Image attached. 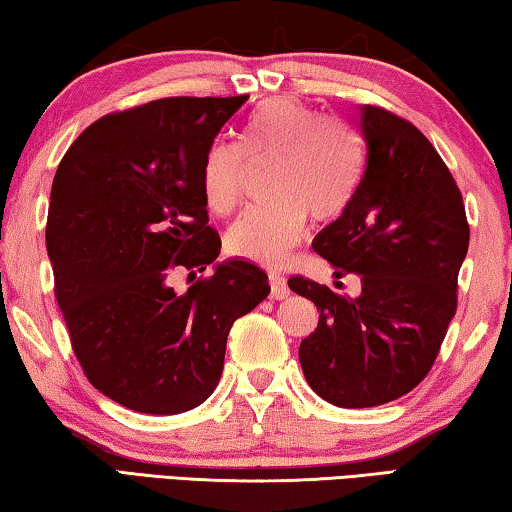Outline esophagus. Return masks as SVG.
<instances>
[{"instance_id": "34e87169", "label": "esophagus", "mask_w": 512, "mask_h": 512, "mask_svg": "<svg viewBox=\"0 0 512 512\" xmlns=\"http://www.w3.org/2000/svg\"><path fill=\"white\" fill-rule=\"evenodd\" d=\"M268 284H271V298L273 300H282L289 296V284L284 280V275L271 271L268 273Z\"/></svg>"}]
</instances>
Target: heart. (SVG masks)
I'll list each match as a JSON object with an SVG mask.
<instances>
[{
    "mask_svg": "<svg viewBox=\"0 0 512 512\" xmlns=\"http://www.w3.org/2000/svg\"><path fill=\"white\" fill-rule=\"evenodd\" d=\"M248 160H271L268 198L250 205L230 225L225 246L232 255L277 266L305 235L307 219H336L357 189L361 149L357 135L336 117H318L289 97L268 99L241 128V142H214L201 167L210 210L225 214L239 203Z\"/></svg>",
    "mask_w": 512,
    "mask_h": 512,
    "instance_id": "heart-1",
    "label": "heart"
}]
</instances>
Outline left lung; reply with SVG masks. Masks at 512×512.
Wrapping results in <instances>:
<instances>
[{
  "mask_svg": "<svg viewBox=\"0 0 512 512\" xmlns=\"http://www.w3.org/2000/svg\"><path fill=\"white\" fill-rule=\"evenodd\" d=\"M354 119L366 144L361 180L311 246L336 280L357 275L361 293L305 277H291L289 289L320 309L298 352L311 391L368 409L413 391L431 370L456 314L470 228L452 173L418 128L375 106Z\"/></svg>",
  "mask_w": 512,
  "mask_h": 512,
  "instance_id": "8db88e82",
  "label": "left lung"
}]
</instances>
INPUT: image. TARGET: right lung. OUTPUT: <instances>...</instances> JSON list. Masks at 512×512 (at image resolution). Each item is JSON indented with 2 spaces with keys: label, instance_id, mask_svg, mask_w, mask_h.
I'll list each match as a JSON object with an SVG mask.
<instances>
[{
  "label": "right lung",
  "instance_id": "right-lung-1",
  "mask_svg": "<svg viewBox=\"0 0 512 512\" xmlns=\"http://www.w3.org/2000/svg\"><path fill=\"white\" fill-rule=\"evenodd\" d=\"M246 94L171 97L94 121L51 185L56 300L90 384L137 413L176 415L214 393L237 318L271 287L248 259L214 262L203 158ZM213 275L173 292V267Z\"/></svg>",
  "mask_w": 512,
  "mask_h": 512
}]
</instances>
